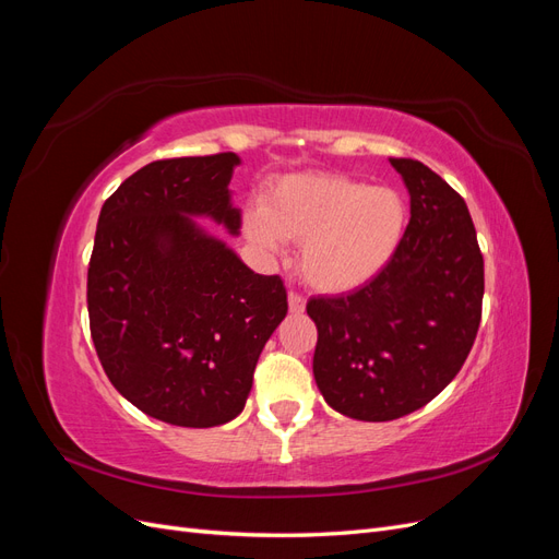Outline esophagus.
Instances as JSON below:
<instances>
[{
	"label": "esophagus",
	"instance_id": "esophagus-1",
	"mask_svg": "<svg viewBox=\"0 0 559 559\" xmlns=\"http://www.w3.org/2000/svg\"><path fill=\"white\" fill-rule=\"evenodd\" d=\"M289 312L292 314H302V312H306V298L292 292L289 294Z\"/></svg>",
	"mask_w": 559,
	"mask_h": 559
}]
</instances>
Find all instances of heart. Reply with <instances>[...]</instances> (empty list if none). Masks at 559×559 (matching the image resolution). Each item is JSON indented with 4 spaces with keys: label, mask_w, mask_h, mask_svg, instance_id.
I'll use <instances>...</instances> for the list:
<instances>
[{
    "label": "heart",
    "mask_w": 559,
    "mask_h": 559,
    "mask_svg": "<svg viewBox=\"0 0 559 559\" xmlns=\"http://www.w3.org/2000/svg\"><path fill=\"white\" fill-rule=\"evenodd\" d=\"M408 207L389 186L345 175H286L245 214L247 238L265 253L300 242L298 270L312 289L347 294L380 277L396 259Z\"/></svg>",
    "instance_id": "obj_1"
}]
</instances>
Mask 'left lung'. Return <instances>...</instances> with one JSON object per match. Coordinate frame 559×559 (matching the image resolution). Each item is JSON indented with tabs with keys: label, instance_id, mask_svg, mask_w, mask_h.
I'll return each mask as SVG.
<instances>
[{
	"label": "left lung",
	"instance_id": "obj_1",
	"mask_svg": "<svg viewBox=\"0 0 559 559\" xmlns=\"http://www.w3.org/2000/svg\"><path fill=\"white\" fill-rule=\"evenodd\" d=\"M411 195V224L380 277L310 298L312 373L333 411L389 421L438 396L476 341L485 270L464 198L425 163L389 158Z\"/></svg>",
	"mask_w": 559,
	"mask_h": 559
}]
</instances>
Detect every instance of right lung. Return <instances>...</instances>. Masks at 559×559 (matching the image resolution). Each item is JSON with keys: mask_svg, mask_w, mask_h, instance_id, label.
I'll return each mask as SVG.
<instances>
[{"mask_svg": "<svg viewBox=\"0 0 559 559\" xmlns=\"http://www.w3.org/2000/svg\"><path fill=\"white\" fill-rule=\"evenodd\" d=\"M238 154L154 160L103 205L88 265L91 335L134 408L175 427L238 417L267 337L286 317L277 275H259L198 218L240 235Z\"/></svg>", "mask_w": 559, "mask_h": 559, "instance_id": "right-lung-1", "label": "right lung"}]
</instances>
